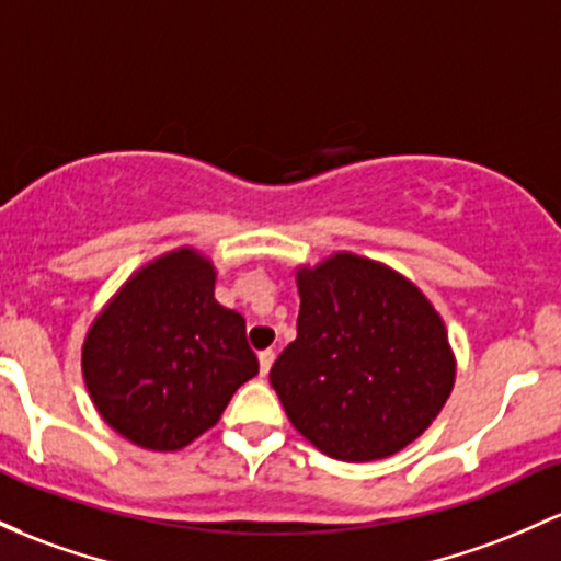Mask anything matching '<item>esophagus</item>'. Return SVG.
Segmentation results:
<instances>
[{"mask_svg": "<svg viewBox=\"0 0 561 561\" xmlns=\"http://www.w3.org/2000/svg\"><path fill=\"white\" fill-rule=\"evenodd\" d=\"M257 365H261V375H268L271 365H274V351H261V354H257Z\"/></svg>", "mask_w": 561, "mask_h": 561, "instance_id": "obj_1", "label": "esophagus"}]
</instances>
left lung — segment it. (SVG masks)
Wrapping results in <instances>:
<instances>
[{
  "mask_svg": "<svg viewBox=\"0 0 561 561\" xmlns=\"http://www.w3.org/2000/svg\"><path fill=\"white\" fill-rule=\"evenodd\" d=\"M295 285L298 337L268 375L295 431L348 463L404 450L455 386L442 313L408 276L346 250L295 268Z\"/></svg>",
  "mask_w": 561,
  "mask_h": 561,
  "instance_id": "1",
  "label": "left lung"
}]
</instances>
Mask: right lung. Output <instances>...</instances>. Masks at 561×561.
<instances>
[{"instance_id": "right-lung-1", "label": "right lung", "mask_w": 561, "mask_h": 561, "mask_svg": "<svg viewBox=\"0 0 561 561\" xmlns=\"http://www.w3.org/2000/svg\"><path fill=\"white\" fill-rule=\"evenodd\" d=\"M215 279L205 252H164L122 282L84 335L82 378L98 415L144 450H183L257 375L242 313L215 300Z\"/></svg>"}]
</instances>
